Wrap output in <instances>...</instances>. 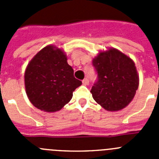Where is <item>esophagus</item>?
<instances>
[{
  "mask_svg": "<svg viewBox=\"0 0 159 159\" xmlns=\"http://www.w3.org/2000/svg\"><path fill=\"white\" fill-rule=\"evenodd\" d=\"M88 84H89V80H88V79H87V78L84 79V80H83V84H84V85H88Z\"/></svg>",
  "mask_w": 159,
  "mask_h": 159,
  "instance_id": "1",
  "label": "esophagus"
}]
</instances>
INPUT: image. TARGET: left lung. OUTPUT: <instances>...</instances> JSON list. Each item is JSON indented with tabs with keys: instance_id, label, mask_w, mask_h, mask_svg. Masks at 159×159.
I'll return each mask as SVG.
<instances>
[{
	"instance_id": "8db88e82",
	"label": "left lung",
	"mask_w": 159,
	"mask_h": 159,
	"mask_svg": "<svg viewBox=\"0 0 159 159\" xmlns=\"http://www.w3.org/2000/svg\"><path fill=\"white\" fill-rule=\"evenodd\" d=\"M92 64L98 74L91 90L95 102L109 111L126 107L134 97L139 83L134 61L112 48L99 52Z\"/></svg>"
}]
</instances>
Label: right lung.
Instances as JSON below:
<instances>
[{
  "label": "right lung",
  "instance_id": "obj_1",
  "mask_svg": "<svg viewBox=\"0 0 159 159\" xmlns=\"http://www.w3.org/2000/svg\"><path fill=\"white\" fill-rule=\"evenodd\" d=\"M82 84L74 76L62 49L48 45L28 64L25 72L26 94L32 105L45 112L60 111Z\"/></svg>",
  "mask_w": 159,
  "mask_h": 159
}]
</instances>
